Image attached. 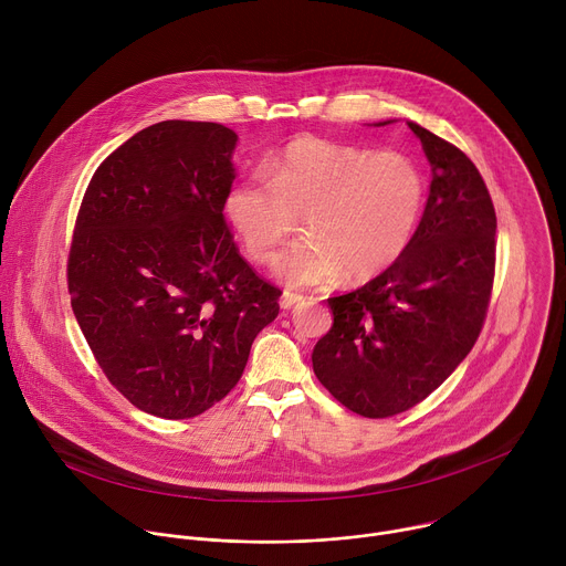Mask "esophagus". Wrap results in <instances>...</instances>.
I'll use <instances>...</instances> for the list:
<instances>
[{
    "mask_svg": "<svg viewBox=\"0 0 566 566\" xmlns=\"http://www.w3.org/2000/svg\"><path fill=\"white\" fill-rule=\"evenodd\" d=\"M304 297L300 295V293H291V291H284L282 293V297H280V306L284 308V311H289V308H293L295 304H300Z\"/></svg>",
    "mask_w": 566,
    "mask_h": 566,
    "instance_id": "1",
    "label": "esophagus"
}]
</instances>
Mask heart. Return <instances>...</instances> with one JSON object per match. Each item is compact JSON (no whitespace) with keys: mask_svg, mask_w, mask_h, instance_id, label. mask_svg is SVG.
Segmentation results:
<instances>
[{"mask_svg":"<svg viewBox=\"0 0 566 566\" xmlns=\"http://www.w3.org/2000/svg\"><path fill=\"white\" fill-rule=\"evenodd\" d=\"M266 177L232 184L223 214L262 264L277 255L302 217L306 237L273 266L293 289L332 284L345 273L352 280L382 273L410 247L428 203V177L412 156L315 136L277 151Z\"/></svg>","mask_w":566,"mask_h":566,"instance_id":"1","label":"heart"}]
</instances>
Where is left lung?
<instances>
[{
    "mask_svg": "<svg viewBox=\"0 0 566 566\" xmlns=\"http://www.w3.org/2000/svg\"><path fill=\"white\" fill-rule=\"evenodd\" d=\"M408 127L432 168L421 223L387 271L327 300L334 325L311 356L317 380L367 419L415 408L459 367L479 338L495 277L497 217L486 184L459 147Z\"/></svg>",
    "mask_w": 566,
    "mask_h": 566,
    "instance_id": "left-lung-1",
    "label": "left lung"
}]
</instances>
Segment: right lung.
Listing matches in <instances>:
<instances>
[{"instance_id": "1", "label": "right lung", "mask_w": 566, "mask_h": 566, "mask_svg": "<svg viewBox=\"0 0 566 566\" xmlns=\"http://www.w3.org/2000/svg\"><path fill=\"white\" fill-rule=\"evenodd\" d=\"M234 147L219 123L149 125L103 160L77 212L73 315L109 382L160 419L221 400L280 313L226 228Z\"/></svg>"}]
</instances>
